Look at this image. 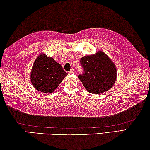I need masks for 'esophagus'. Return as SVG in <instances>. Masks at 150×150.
<instances>
[{
  "instance_id": "obj_1",
  "label": "esophagus",
  "mask_w": 150,
  "mask_h": 150,
  "mask_svg": "<svg viewBox=\"0 0 150 150\" xmlns=\"http://www.w3.org/2000/svg\"><path fill=\"white\" fill-rule=\"evenodd\" d=\"M69 73H70V74H74L76 73V71H75V70L72 69V70H71L70 71Z\"/></svg>"
}]
</instances>
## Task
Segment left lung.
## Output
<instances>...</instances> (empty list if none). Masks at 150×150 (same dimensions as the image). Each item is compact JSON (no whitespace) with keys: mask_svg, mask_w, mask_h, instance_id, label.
Here are the masks:
<instances>
[{"mask_svg":"<svg viewBox=\"0 0 150 150\" xmlns=\"http://www.w3.org/2000/svg\"><path fill=\"white\" fill-rule=\"evenodd\" d=\"M80 62L84 72L78 77L88 92L98 94L112 88L117 78L116 67L104 52L83 56Z\"/></svg>","mask_w":150,"mask_h":150,"instance_id":"obj_1","label":"left lung"}]
</instances>
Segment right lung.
Returning <instances> with one entry per match:
<instances>
[{"instance_id": "right-lung-1", "label": "right lung", "mask_w": 150, "mask_h": 150, "mask_svg": "<svg viewBox=\"0 0 150 150\" xmlns=\"http://www.w3.org/2000/svg\"><path fill=\"white\" fill-rule=\"evenodd\" d=\"M67 75L60 64L42 53L33 64L30 81L36 90L45 94H51Z\"/></svg>"}]
</instances>
